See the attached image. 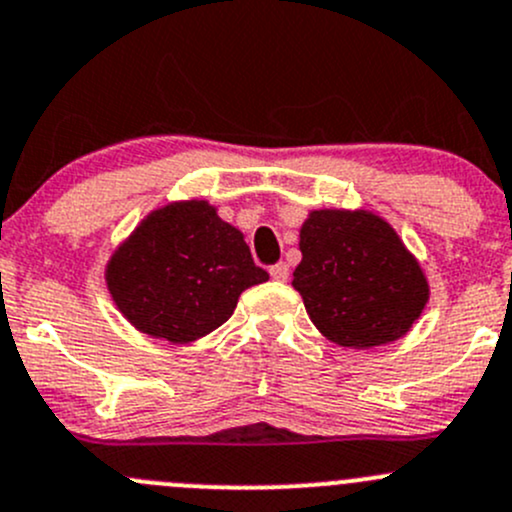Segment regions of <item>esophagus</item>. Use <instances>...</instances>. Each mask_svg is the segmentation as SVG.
<instances>
[{
	"label": "esophagus",
	"instance_id": "34e87169",
	"mask_svg": "<svg viewBox=\"0 0 512 512\" xmlns=\"http://www.w3.org/2000/svg\"><path fill=\"white\" fill-rule=\"evenodd\" d=\"M270 275L275 277L277 282H287V277H289V265H287V262H277V265L270 267Z\"/></svg>",
	"mask_w": 512,
	"mask_h": 512
}]
</instances>
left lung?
I'll use <instances>...</instances> for the list:
<instances>
[{
	"instance_id": "obj_1",
	"label": "left lung",
	"mask_w": 512,
	"mask_h": 512,
	"mask_svg": "<svg viewBox=\"0 0 512 512\" xmlns=\"http://www.w3.org/2000/svg\"><path fill=\"white\" fill-rule=\"evenodd\" d=\"M299 250L292 285L314 327L342 347L394 342L426 307L421 267L376 215L314 210L299 232Z\"/></svg>"
}]
</instances>
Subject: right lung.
I'll list each match as a JSON object with an SVG mask.
<instances>
[{"mask_svg": "<svg viewBox=\"0 0 512 512\" xmlns=\"http://www.w3.org/2000/svg\"><path fill=\"white\" fill-rule=\"evenodd\" d=\"M242 232L203 200L165 205L111 257L108 289L123 317L151 337L183 344L218 329L242 289L267 282Z\"/></svg>", "mask_w": 512, "mask_h": 512, "instance_id": "right-lung-1", "label": "right lung"}]
</instances>
